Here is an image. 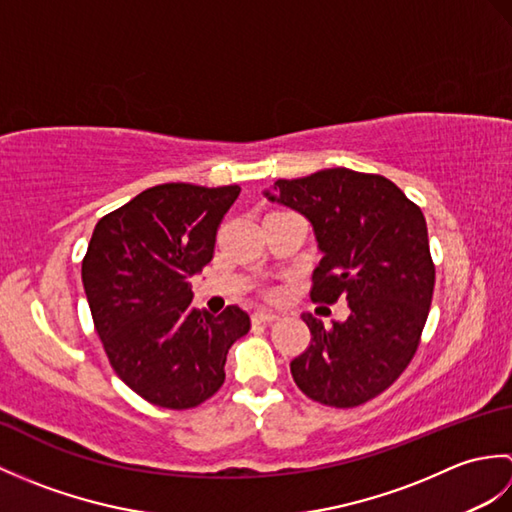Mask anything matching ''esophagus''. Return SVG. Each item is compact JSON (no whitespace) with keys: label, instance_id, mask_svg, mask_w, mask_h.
I'll use <instances>...</instances> for the list:
<instances>
[{"label":"esophagus","instance_id":"1","mask_svg":"<svg viewBox=\"0 0 512 512\" xmlns=\"http://www.w3.org/2000/svg\"><path fill=\"white\" fill-rule=\"evenodd\" d=\"M279 317L275 312H266V310H257V312H253V323H264V325H268V323H273V321H277Z\"/></svg>","mask_w":512,"mask_h":512}]
</instances>
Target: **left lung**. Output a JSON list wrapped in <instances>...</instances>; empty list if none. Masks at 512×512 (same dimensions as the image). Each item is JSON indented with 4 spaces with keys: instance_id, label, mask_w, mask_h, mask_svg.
Instances as JSON below:
<instances>
[{
    "instance_id": "obj_1",
    "label": "left lung",
    "mask_w": 512,
    "mask_h": 512,
    "mask_svg": "<svg viewBox=\"0 0 512 512\" xmlns=\"http://www.w3.org/2000/svg\"><path fill=\"white\" fill-rule=\"evenodd\" d=\"M264 195L312 224L323 255L312 299L343 297L350 308L345 321L330 325L301 314L312 341L290 363L292 378L321 405H363L418 350L436 284L424 215L391 180L345 167L277 180Z\"/></svg>"
}]
</instances>
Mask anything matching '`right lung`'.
Segmentation results:
<instances>
[{"mask_svg": "<svg viewBox=\"0 0 512 512\" xmlns=\"http://www.w3.org/2000/svg\"><path fill=\"white\" fill-rule=\"evenodd\" d=\"M239 187L167 182L96 224L81 279L96 334L123 383L165 409H191L222 387L226 354L250 330L237 306H191V277L213 259Z\"/></svg>", "mask_w": 512, "mask_h": 512, "instance_id": "1", "label": "right lung"}]
</instances>
